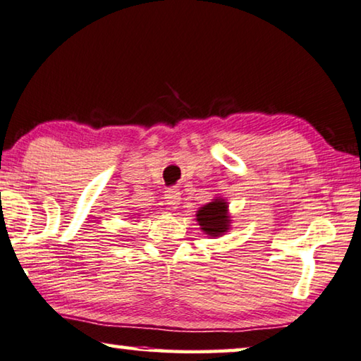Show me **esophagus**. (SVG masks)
<instances>
[{
	"instance_id": "esophagus-1",
	"label": "esophagus",
	"mask_w": 361,
	"mask_h": 361,
	"mask_svg": "<svg viewBox=\"0 0 361 361\" xmlns=\"http://www.w3.org/2000/svg\"><path fill=\"white\" fill-rule=\"evenodd\" d=\"M164 200H166V203L171 206V208H177V204L180 203V192L179 188H169V190L166 192V195H164Z\"/></svg>"
}]
</instances>
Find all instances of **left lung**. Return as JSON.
I'll use <instances>...</instances> for the list:
<instances>
[{"mask_svg":"<svg viewBox=\"0 0 361 361\" xmlns=\"http://www.w3.org/2000/svg\"><path fill=\"white\" fill-rule=\"evenodd\" d=\"M197 221L200 222L202 230H204L206 235L209 236H219L221 233L227 232L230 221L227 216V203L219 198L203 206L198 211Z\"/></svg>","mask_w":361,"mask_h":361,"instance_id":"1","label":"left lung"}]
</instances>
